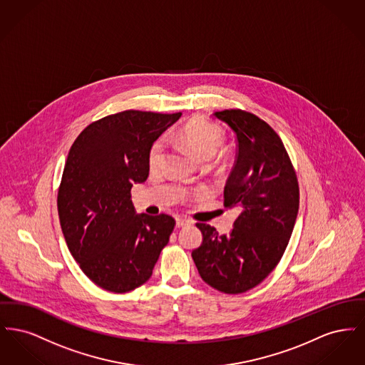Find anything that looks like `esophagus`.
<instances>
[{"instance_id": "1", "label": "esophagus", "mask_w": 365, "mask_h": 365, "mask_svg": "<svg viewBox=\"0 0 365 365\" xmlns=\"http://www.w3.org/2000/svg\"><path fill=\"white\" fill-rule=\"evenodd\" d=\"M191 223H192V222H191L190 219H187V217H183V216H178V217H176V227H178V228L189 226Z\"/></svg>"}]
</instances>
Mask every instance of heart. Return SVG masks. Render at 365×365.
<instances>
[{
	"instance_id": "heart-1",
	"label": "heart",
	"mask_w": 365,
	"mask_h": 365,
	"mask_svg": "<svg viewBox=\"0 0 365 365\" xmlns=\"http://www.w3.org/2000/svg\"><path fill=\"white\" fill-rule=\"evenodd\" d=\"M176 139L185 145L194 156L202 163H208L219 155L225 146V134L213 123L204 119H194L186 123L176 134ZM165 139H157L149 152L150 170H158L165 158Z\"/></svg>"
}]
</instances>
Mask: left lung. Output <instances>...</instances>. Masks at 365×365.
Masks as SVG:
<instances>
[{
    "label": "left lung",
    "mask_w": 365,
    "mask_h": 365,
    "mask_svg": "<svg viewBox=\"0 0 365 365\" xmlns=\"http://www.w3.org/2000/svg\"><path fill=\"white\" fill-rule=\"evenodd\" d=\"M213 116L226 123L238 142L225 207L237 208L240 215L225 235L197 223L202 243L191 257L210 287L240 294L261 283L282 259L294 228L299 190L283 142L267 123L240 109Z\"/></svg>",
    "instance_id": "1"
}]
</instances>
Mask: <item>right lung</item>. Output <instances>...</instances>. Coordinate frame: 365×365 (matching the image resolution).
Segmentation results:
<instances>
[{
	"label": "right lung",
	"instance_id": "right-lung-1",
	"mask_svg": "<svg viewBox=\"0 0 365 365\" xmlns=\"http://www.w3.org/2000/svg\"><path fill=\"white\" fill-rule=\"evenodd\" d=\"M180 116L124 110L88 124L71 146L57 197L60 225L72 257L104 290L143 284L170 241L174 217L137 215L130 191L148 179L152 145Z\"/></svg>",
	"mask_w": 365,
	"mask_h": 365
}]
</instances>
